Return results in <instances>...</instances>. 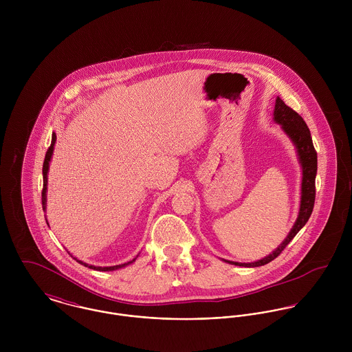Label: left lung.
Wrapping results in <instances>:
<instances>
[{"label": "left lung", "mask_w": 352, "mask_h": 352, "mask_svg": "<svg viewBox=\"0 0 352 352\" xmlns=\"http://www.w3.org/2000/svg\"><path fill=\"white\" fill-rule=\"evenodd\" d=\"M274 119L276 123L282 124V129L285 133L292 138L294 145L297 146V151L300 155V162L302 166V188H301V207H300V215L286 237V240L272 252L267 257L254 261V263H236V261H228L234 265H243V267H260L264 265L274 258H276L282 251L290 244V241L296 237V234L301 230L307 222V219L311 215L314 201H316V173H317V151L313 146L311 135L309 131V127L306 126L305 120L301 115L297 113L293 108L285 104L282 99H276L275 109H274Z\"/></svg>", "instance_id": "1"}]
</instances>
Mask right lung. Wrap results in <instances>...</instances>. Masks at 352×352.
<instances>
[{
	"label": "right lung",
	"instance_id": "right-lung-1",
	"mask_svg": "<svg viewBox=\"0 0 352 352\" xmlns=\"http://www.w3.org/2000/svg\"><path fill=\"white\" fill-rule=\"evenodd\" d=\"M55 141H56V135L52 134L51 137V145L49 146V149L46 151V157H45V161H43V190H42V206H43V210L46 208V191H47V172H49V165H50L51 155H52V151H54V145H55ZM76 258V257H73ZM77 260V258H76ZM135 260V258H134ZM134 260L129 261V263H124V264H119V265H113V267H95V265H89L87 263H82L81 260H77L80 264L85 265V267H89L92 270H98V271H113V270H118V268H122L130 263H133Z\"/></svg>",
	"mask_w": 352,
	"mask_h": 352
}]
</instances>
